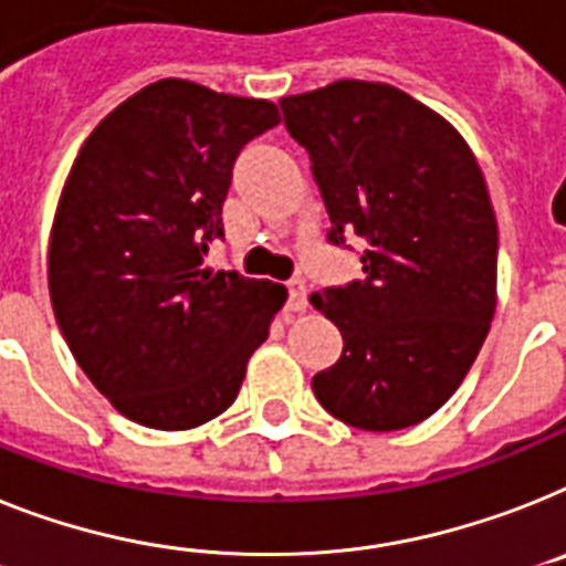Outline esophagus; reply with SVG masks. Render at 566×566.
<instances>
[{
  "mask_svg": "<svg viewBox=\"0 0 566 566\" xmlns=\"http://www.w3.org/2000/svg\"><path fill=\"white\" fill-rule=\"evenodd\" d=\"M287 307H291L293 313L307 311V287L302 279H293V282H287Z\"/></svg>",
  "mask_w": 566,
  "mask_h": 566,
  "instance_id": "esophagus-1",
  "label": "esophagus"
}]
</instances>
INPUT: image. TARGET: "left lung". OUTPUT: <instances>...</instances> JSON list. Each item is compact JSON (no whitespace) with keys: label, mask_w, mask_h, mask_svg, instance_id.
Here are the masks:
<instances>
[{"label":"left lung","mask_w":566,"mask_h":566,"mask_svg":"<svg viewBox=\"0 0 566 566\" xmlns=\"http://www.w3.org/2000/svg\"><path fill=\"white\" fill-rule=\"evenodd\" d=\"M279 106L311 155L327 241L368 244L365 279L311 296L345 342L313 394L356 429H408L458 391L495 316L497 224L481 166L452 123L388 83L336 80Z\"/></svg>","instance_id":"1"}]
</instances>
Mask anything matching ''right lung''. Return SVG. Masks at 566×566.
<instances>
[{"instance_id": "right-lung-1", "label": "right lung", "mask_w": 566, "mask_h": 566, "mask_svg": "<svg viewBox=\"0 0 566 566\" xmlns=\"http://www.w3.org/2000/svg\"><path fill=\"white\" fill-rule=\"evenodd\" d=\"M279 123L268 99L158 80L99 120L71 166L49 247L56 325L108 402L184 431L239 397L287 291L203 268L232 166Z\"/></svg>"}]
</instances>
